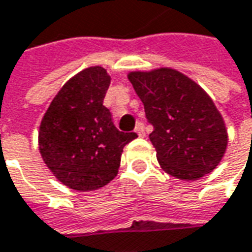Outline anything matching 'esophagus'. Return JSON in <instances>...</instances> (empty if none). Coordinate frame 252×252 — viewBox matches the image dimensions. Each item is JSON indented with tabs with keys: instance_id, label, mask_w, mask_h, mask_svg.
Instances as JSON below:
<instances>
[{
	"instance_id": "obj_1",
	"label": "esophagus",
	"mask_w": 252,
	"mask_h": 252,
	"mask_svg": "<svg viewBox=\"0 0 252 252\" xmlns=\"http://www.w3.org/2000/svg\"><path fill=\"white\" fill-rule=\"evenodd\" d=\"M135 133H136L139 138H143V136H145V126H143L142 123H138V124H136V126H135Z\"/></svg>"
}]
</instances>
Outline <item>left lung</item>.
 I'll list each match as a JSON object with an SVG mask.
<instances>
[{
    "label": "left lung",
    "instance_id": "obj_1",
    "mask_svg": "<svg viewBox=\"0 0 252 252\" xmlns=\"http://www.w3.org/2000/svg\"><path fill=\"white\" fill-rule=\"evenodd\" d=\"M128 80L155 128L149 138L160 167L182 181H197L217 168L229 138L210 95L171 67L131 71Z\"/></svg>",
    "mask_w": 252,
    "mask_h": 252
}]
</instances>
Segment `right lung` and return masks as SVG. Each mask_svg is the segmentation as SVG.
<instances>
[{
	"label": "right lung",
	"mask_w": 252,
	"mask_h": 252,
	"mask_svg": "<svg viewBox=\"0 0 252 252\" xmlns=\"http://www.w3.org/2000/svg\"><path fill=\"white\" fill-rule=\"evenodd\" d=\"M110 80L102 66L84 68L62 87L41 120V157L73 190H96L113 181L123 149L136 138L135 132H120L103 106Z\"/></svg>",
	"instance_id": "1"
}]
</instances>
